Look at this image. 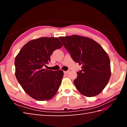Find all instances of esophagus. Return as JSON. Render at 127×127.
I'll return each mask as SVG.
<instances>
[{
  "label": "esophagus",
  "instance_id": "esophagus-1",
  "mask_svg": "<svg viewBox=\"0 0 127 127\" xmlns=\"http://www.w3.org/2000/svg\"><path fill=\"white\" fill-rule=\"evenodd\" d=\"M69 70H68V71H64V73L65 74H68L69 73Z\"/></svg>",
  "mask_w": 127,
  "mask_h": 127
}]
</instances>
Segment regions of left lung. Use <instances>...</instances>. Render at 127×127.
<instances>
[{
    "label": "left lung",
    "instance_id": "8db88e82",
    "mask_svg": "<svg viewBox=\"0 0 127 127\" xmlns=\"http://www.w3.org/2000/svg\"><path fill=\"white\" fill-rule=\"evenodd\" d=\"M59 39L72 59L82 65L74 81L77 90L88 97L101 93L111 76L110 58L103 48L92 39L76 35Z\"/></svg>",
    "mask_w": 127,
    "mask_h": 127
}]
</instances>
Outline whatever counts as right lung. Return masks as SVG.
<instances>
[{
    "label": "right lung",
    "instance_id": "1",
    "mask_svg": "<svg viewBox=\"0 0 127 127\" xmlns=\"http://www.w3.org/2000/svg\"><path fill=\"white\" fill-rule=\"evenodd\" d=\"M62 45L57 37H40L27 43L16 57V79L32 98L39 101L48 100L57 92L63 71L45 69L44 66L50 62L53 51Z\"/></svg>",
    "mask_w": 127,
    "mask_h": 127
}]
</instances>
